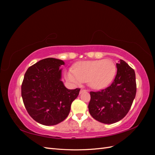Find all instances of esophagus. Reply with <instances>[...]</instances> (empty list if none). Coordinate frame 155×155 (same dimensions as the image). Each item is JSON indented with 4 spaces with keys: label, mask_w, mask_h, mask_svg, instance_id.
Here are the masks:
<instances>
[{
    "label": "esophagus",
    "mask_w": 155,
    "mask_h": 155,
    "mask_svg": "<svg viewBox=\"0 0 155 155\" xmlns=\"http://www.w3.org/2000/svg\"><path fill=\"white\" fill-rule=\"evenodd\" d=\"M85 91H87V90H85V89H83V88H81V91H80V93H82V92H85Z\"/></svg>",
    "instance_id": "esophagus-1"
}]
</instances>
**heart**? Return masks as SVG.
Returning <instances> with one entry per match:
<instances>
[{"mask_svg": "<svg viewBox=\"0 0 155 155\" xmlns=\"http://www.w3.org/2000/svg\"><path fill=\"white\" fill-rule=\"evenodd\" d=\"M116 72L115 64L110 59L85 61L76 63L74 70H68L65 76L67 80L76 85L88 81L91 87L101 89L112 81Z\"/></svg>", "mask_w": 155, "mask_h": 155, "instance_id": "b5f03b06", "label": "heart"}]
</instances>
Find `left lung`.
I'll use <instances>...</instances> for the list:
<instances>
[{
	"label": "left lung",
	"mask_w": 155,
	"mask_h": 155,
	"mask_svg": "<svg viewBox=\"0 0 155 155\" xmlns=\"http://www.w3.org/2000/svg\"><path fill=\"white\" fill-rule=\"evenodd\" d=\"M113 82L105 89L91 91L88 110L91 115L103 124L119 121L128 113L137 93L134 69L120 60Z\"/></svg>",
	"instance_id": "8db88e82"
}]
</instances>
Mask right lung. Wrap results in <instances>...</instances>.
Instances as JSON below:
<instances>
[{
    "instance_id": "obj_1",
    "label": "right lung",
    "mask_w": 155,
    "mask_h": 155,
    "mask_svg": "<svg viewBox=\"0 0 155 155\" xmlns=\"http://www.w3.org/2000/svg\"><path fill=\"white\" fill-rule=\"evenodd\" d=\"M64 63L46 58L30 67L25 74L21 96L28 113L37 122L54 125L68 116L80 88L70 90L61 81V65Z\"/></svg>"
}]
</instances>
